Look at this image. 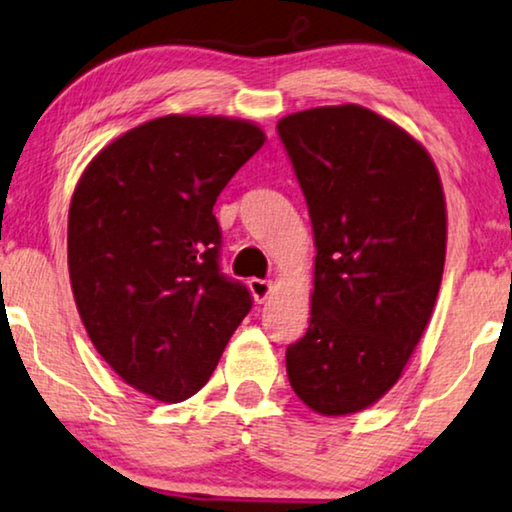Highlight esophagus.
<instances>
[{"label": "esophagus", "instance_id": "34e87169", "mask_svg": "<svg viewBox=\"0 0 512 512\" xmlns=\"http://www.w3.org/2000/svg\"><path fill=\"white\" fill-rule=\"evenodd\" d=\"M249 291H251V296H254L256 303H265V300H268V296L272 293V284L268 282V279L251 277L249 279Z\"/></svg>", "mask_w": 512, "mask_h": 512}]
</instances>
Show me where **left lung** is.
<instances>
[{
  "mask_svg": "<svg viewBox=\"0 0 512 512\" xmlns=\"http://www.w3.org/2000/svg\"><path fill=\"white\" fill-rule=\"evenodd\" d=\"M277 132L317 247L310 326L286 349V375L307 408L354 415L394 387L431 319L443 184L415 137L359 104L298 111Z\"/></svg>",
  "mask_w": 512,
  "mask_h": 512,
  "instance_id": "left-lung-1",
  "label": "left lung"
}]
</instances>
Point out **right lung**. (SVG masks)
Returning <instances> with one entry per match:
<instances>
[{
  "mask_svg": "<svg viewBox=\"0 0 512 512\" xmlns=\"http://www.w3.org/2000/svg\"><path fill=\"white\" fill-rule=\"evenodd\" d=\"M263 142L240 118H153L104 146L74 188L76 310L102 359L156 401L205 387L251 310L247 286L219 268L214 205Z\"/></svg>",
  "mask_w": 512,
  "mask_h": 512,
  "instance_id": "right-lung-1",
  "label": "right lung"
}]
</instances>
